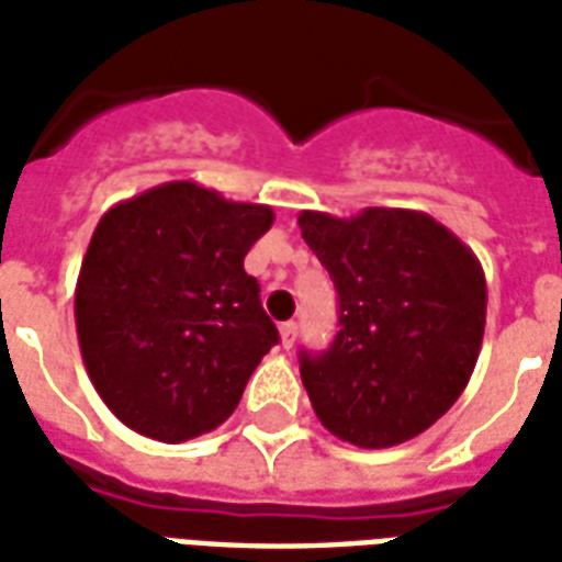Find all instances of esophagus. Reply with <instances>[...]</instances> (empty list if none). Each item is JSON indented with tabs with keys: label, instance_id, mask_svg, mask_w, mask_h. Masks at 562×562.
Masks as SVG:
<instances>
[{
	"label": "esophagus",
	"instance_id": "esophagus-1",
	"mask_svg": "<svg viewBox=\"0 0 562 562\" xmlns=\"http://www.w3.org/2000/svg\"><path fill=\"white\" fill-rule=\"evenodd\" d=\"M280 338H282V348H291V345H294V338H297V324H294V321L280 324Z\"/></svg>",
	"mask_w": 562,
	"mask_h": 562
}]
</instances>
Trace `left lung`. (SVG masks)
<instances>
[{
  "mask_svg": "<svg viewBox=\"0 0 562 562\" xmlns=\"http://www.w3.org/2000/svg\"><path fill=\"white\" fill-rule=\"evenodd\" d=\"M338 291V336L300 353L312 409L341 442L392 448L442 418L477 366L486 277L471 247L413 209L300 212Z\"/></svg>",
  "mask_w": 562,
  "mask_h": 562,
  "instance_id": "1",
  "label": "left lung"
}]
</instances>
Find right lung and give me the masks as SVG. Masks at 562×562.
<instances>
[{
  "label": "right lung",
  "instance_id": "right-lung-1",
  "mask_svg": "<svg viewBox=\"0 0 562 562\" xmlns=\"http://www.w3.org/2000/svg\"><path fill=\"white\" fill-rule=\"evenodd\" d=\"M273 209L188 179L102 214L76 282V336L97 395L128 430L186 442L224 424L280 341L244 256Z\"/></svg>",
  "mask_w": 562,
  "mask_h": 562
}]
</instances>
